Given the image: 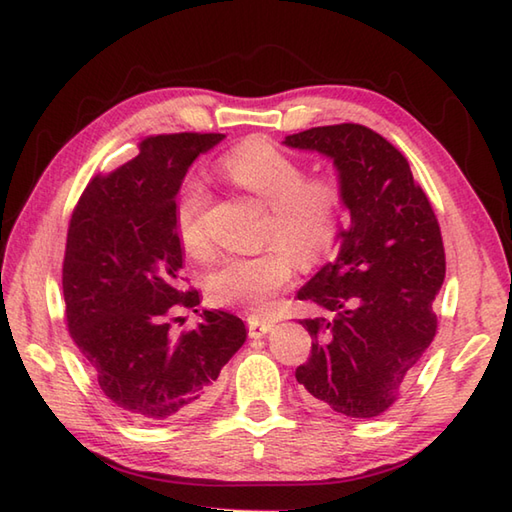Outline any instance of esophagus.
I'll list each match as a JSON object with an SVG mask.
<instances>
[{
  "label": "esophagus",
  "mask_w": 512,
  "mask_h": 512,
  "mask_svg": "<svg viewBox=\"0 0 512 512\" xmlns=\"http://www.w3.org/2000/svg\"><path fill=\"white\" fill-rule=\"evenodd\" d=\"M270 330H273V321L262 319H248V336L250 339H262Z\"/></svg>",
  "instance_id": "34e87169"
}]
</instances>
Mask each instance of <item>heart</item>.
<instances>
[{"label": "heart", "instance_id": "obj_1", "mask_svg": "<svg viewBox=\"0 0 512 512\" xmlns=\"http://www.w3.org/2000/svg\"><path fill=\"white\" fill-rule=\"evenodd\" d=\"M222 176L264 206V253L226 257L204 279L206 295L217 306L248 314H266L284 290L297 264L310 268L330 257L341 242L345 224V189L328 176H308L295 156L262 138L237 145L220 162ZM211 193L198 176L182 180L173 204V226L184 253L193 259L211 255L206 231Z\"/></svg>", "mask_w": 512, "mask_h": 512}]
</instances>
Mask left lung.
<instances>
[{
    "mask_svg": "<svg viewBox=\"0 0 512 512\" xmlns=\"http://www.w3.org/2000/svg\"><path fill=\"white\" fill-rule=\"evenodd\" d=\"M284 145L334 160L350 228L334 262L297 297L323 314L299 321L312 336L297 380L312 405L347 418H374L398 400L438 330L444 246L427 193L407 158L356 123L312 127Z\"/></svg>",
    "mask_w": 512,
    "mask_h": 512,
    "instance_id": "1",
    "label": "left lung"
}]
</instances>
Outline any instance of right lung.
<instances>
[{
  "instance_id": "obj_1",
  "label": "right lung",
  "mask_w": 512,
  "mask_h": 512,
  "mask_svg": "<svg viewBox=\"0 0 512 512\" xmlns=\"http://www.w3.org/2000/svg\"><path fill=\"white\" fill-rule=\"evenodd\" d=\"M224 134H162L123 167L96 176L72 213L63 257L65 321L105 398L138 422L193 416L244 345V321L202 310L198 328L173 334L171 312L200 306L182 286L176 193L191 162Z\"/></svg>"
}]
</instances>
